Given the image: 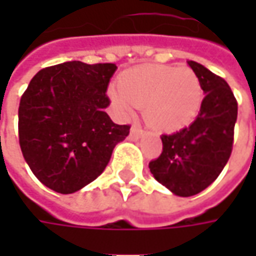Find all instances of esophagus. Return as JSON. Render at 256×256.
I'll return each mask as SVG.
<instances>
[{
	"instance_id": "esophagus-1",
	"label": "esophagus",
	"mask_w": 256,
	"mask_h": 256,
	"mask_svg": "<svg viewBox=\"0 0 256 256\" xmlns=\"http://www.w3.org/2000/svg\"><path fill=\"white\" fill-rule=\"evenodd\" d=\"M141 135H142V130L140 126L134 125L132 128H131V136L132 138H141Z\"/></svg>"
}]
</instances>
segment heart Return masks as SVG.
<instances>
[{"instance_id": "heart-1", "label": "heart", "mask_w": 256, "mask_h": 256, "mask_svg": "<svg viewBox=\"0 0 256 256\" xmlns=\"http://www.w3.org/2000/svg\"><path fill=\"white\" fill-rule=\"evenodd\" d=\"M110 96L118 112L128 116L142 106L144 121L160 132H175L196 118L204 100L200 76L190 66L144 64L125 71Z\"/></svg>"}]
</instances>
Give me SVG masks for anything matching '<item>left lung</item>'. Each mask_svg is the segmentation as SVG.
Segmentation results:
<instances>
[{"label":"left lung","instance_id":"1","mask_svg":"<svg viewBox=\"0 0 256 256\" xmlns=\"http://www.w3.org/2000/svg\"><path fill=\"white\" fill-rule=\"evenodd\" d=\"M188 64L205 94L200 114L190 126L162 135V152L150 162L154 178L180 196L196 195L218 178L231 156L238 116L226 81L195 61Z\"/></svg>","mask_w":256,"mask_h":256}]
</instances>
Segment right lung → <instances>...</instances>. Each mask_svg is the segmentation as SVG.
Segmentation results:
<instances>
[{
  "mask_svg": "<svg viewBox=\"0 0 256 256\" xmlns=\"http://www.w3.org/2000/svg\"><path fill=\"white\" fill-rule=\"evenodd\" d=\"M115 64L68 61L38 71L21 96L18 136L34 175L60 194L98 178L130 125L111 121L106 90Z\"/></svg>",
  "mask_w": 256,
  "mask_h": 256,
  "instance_id": "add662e5",
  "label": "right lung"
}]
</instances>
